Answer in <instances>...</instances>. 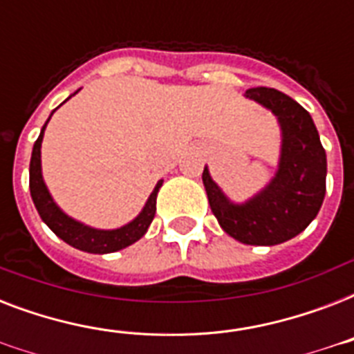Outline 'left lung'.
<instances>
[{
    "label": "left lung",
    "instance_id": "1",
    "mask_svg": "<svg viewBox=\"0 0 354 354\" xmlns=\"http://www.w3.org/2000/svg\"><path fill=\"white\" fill-rule=\"evenodd\" d=\"M248 99L274 113L281 128V156L275 176L263 191L235 204L213 182L205 167V193L221 227L235 241L275 246L294 239L316 218L325 198L327 156L310 113L274 88H250Z\"/></svg>",
    "mask_w": 354,
    "mask_h": 354
}]
</instances>
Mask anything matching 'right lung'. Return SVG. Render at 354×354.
<instances>
[{
	"instance_id": "right-lung-1",
	"label": "right lung",
	"mask_w": 354,
	"mask_h": 354,
	"mask_svg": "<svg viewBox=\"0 0 354 354\" xmlns=\"http://www.w3.org/2000/svg\"><path fill=\"white\" fill-rule=\"evenodd\" d=\"M53 113H55V110H53ZM51 115H49V119H51ZM49 119L46 121L40 136L36 139L35 147H32V156H30L29 165L30 196H32V202H35V207L38 211V215L41 216V221L46 222L55 235L60 236L64 242H68L69 246L88 253H113L122 250V248L130 246L133 242H138L147 233L150 222L154 221L156 198H158V191H160L163 180L156 183L154 191L150 193L149 200H147V204L141 209V213L132 222H128V224L118 227V230H97V227L86 226L82 222L75 221V218L68 216L58 207L57 202L53 200L51 193L47 191V185L44 182V176H41L40 149L41 139H44V130H46Z\"/></svg>"
}]
</instances>
